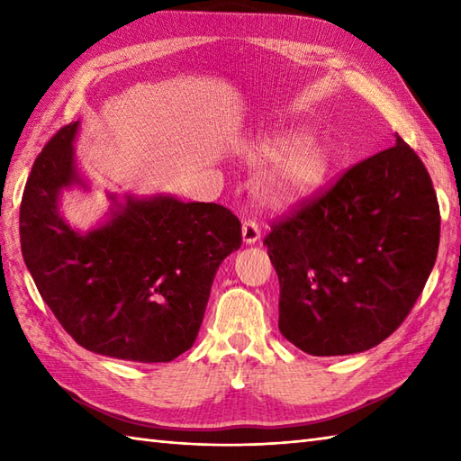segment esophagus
<instances>
[{
	"label": "esophagus",
	"instance_id": "34e87169",
	"mask_svg": "<svg viewBox=\"0 0 461 461\" xmlns=\"http://www.w3.org/2000/svg\"><path fill=\"white\" fill-rule=\"evenodd\" d=\"M241 236H243V243H246V246H251V243H258V241L261 240L259 225H258L256 221H253V220L243 221V225H241Z\"/></svg>",
	"mask_w": 461,
	"mask_h": 461
}]
</instances>
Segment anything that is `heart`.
<instances>
[{"instance_id":"obj_1","label":"heart","mask_w":461,"mask_h":461,"mask_svg":"<svg viewBox=\"0 0 461 461\" xmlns=\"http://www.w3.org/2000/svg\"><path fill=\"white\" fill-rule=\"evenodd\" d=\"M238 154L251 168H269L256 184L261 205L271 210L291 208L311 198L332 168V152L327 144L311 139L301 129L263 132L243 142Z\"/></svg>"}]
</instances>
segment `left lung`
<instances>
[{"instance_id":"1","label":"left lung","mask_w":461,"mask_h":461,"mask_svg":"<svg viewBox=\"0 0 461 461\" xmlns=\"http://www.w3.org/2000/svg\"><path fill=\"white\" fill-rule=\"evenodd\" d=\"M438 243L432 180L396 134L263 240L279 277L281 335L312 357L380 345L414 307Z\"/></svg>"}]
</instances>
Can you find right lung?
<instances>
[{
  "mask_svg": "<svg viewBox=\"0 0 461 461\" xmlns=\"http://www.w3.org/2000/svg\"><path fill=\"white\" fill-rule=\"evenodd\" d=\"M79 121L47 142L29 174L19 238L25 266L57 321L81 347L132 362H170L202 325L215 271L241 246V223L220 203L168 194L119 200L79 231L61 215L63 192L89 190L77 170Z\"/></svg>",
  "mask_w": 461,
  "mask_h": 461,
  "instance_id": "1",
  "label": "right lung"
}]
</instances>
